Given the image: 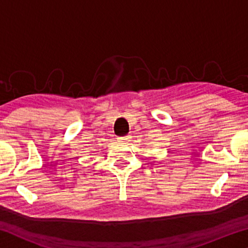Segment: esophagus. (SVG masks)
<instances>
[{"label": "esophagus", "mask_w": 248, "mask_h": 248, "mask_svg": "<svg viewBox=\"0 0 248 248\" xmlns=\"http://www.w3.org/2000/svg\"><path fill=\"white\" fill-rule=\"evenodd\" d=\"M118 140L120 142H128L130 140V136H124V137H120L118 138Z\"/></svg>", "instance_id": "obj_1"}]
</instances>
